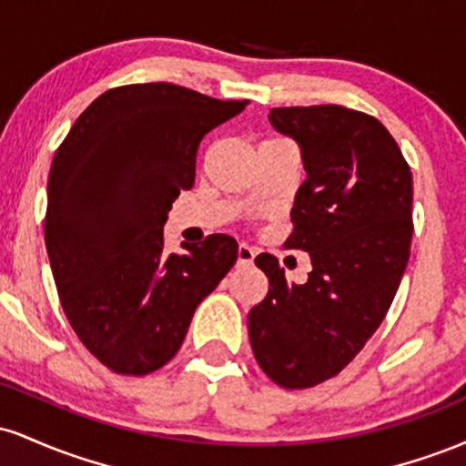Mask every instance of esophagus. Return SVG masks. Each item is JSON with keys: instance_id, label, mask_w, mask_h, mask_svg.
Masks as SVG:
<instances>
[{"instance_id": "34e87169", "label": "esophagus", "mask_w": 466, "mask_h": 466, "mask_svg": "<svg viewBox=\"0 0 466 466\" xmlns=\"http://www.w3.org/2000/svg\"><path fill=\"white\" fill-rule=\"evenodd\" d=\"M237 256H238V265H251V263H254L256 249L248 243H240L238 249H237Z\"/></svg>"}]
</instances>
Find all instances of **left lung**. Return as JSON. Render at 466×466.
<instances>
[{
	"label": "left lung",
	"instance_id": "left-lung-1",
	"mask_svg": "<svg viewBox=\"0 0 466 466\" xmlns=\"http://www.w3.org/2000/svg\"><path fill=\"white\" fill-rule=\"evenodd\" d=\"M269 120L302 148L307 179L285 248L309 251L313 271L293 285L274 256H256L269 291L248 329L267 377L307 390L344 370L386 318L410 260L411 173L386 127L361 111L276 106Z\"/></svg>",
	"mask_w": 466,
	"mask_h": 466
}]
</instances>
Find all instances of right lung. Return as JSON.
<instances>
[{
  "mask_svg": "<svg viewBox=\"0 0 466 466\" xmlns=\"http://www.w3.org/2000/svg\"><path fill=\"white\" fill-rule=\"evenodd\" d=\"M170 83L122 85L94 100L56 148L46 248L74 333L103 366L144 377L184 344L195 309L237 263V240L164 251L170 203L195 184L206 133L245 109Z\"/></svg>",
  "mask_w": 466,
  "mask_h": 466,
  "instance_id": "add662e5",
  "label": "right lung"
}]
</instances>
